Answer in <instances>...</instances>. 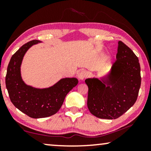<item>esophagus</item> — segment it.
Listing matches in <instances>:
<instances>
[{"instance_id":"34e87169","label":"esophagus","mask_w":151,"mask_h":151,"mask_svg":"<svg viewBox=\"0 0 151 151\" xmlns=\"http://www.w3.org/2000/svg\"><path fill=\"white\" fill-rule=\"evenodd\" d=\"M86 76H87V72H86V71H84V70H82V71H80L78 74V79L80 80H84L86 78Z\"/></svg>"}]
</instances>
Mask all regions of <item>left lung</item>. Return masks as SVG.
Instances as JSON below:
<instances>
[{
  "label": "left lung",
  "instance_id": "1",
  "mask_svg": "<svg viewBox=\"0 0 151 151\" xmlns=\"http://www.w3.org/2000/svg\"><path fill=\"white\" fill-rule=\"evenodd\" d=\"M87 106L92 115L101 119H117L137 100L141 86L138 58L124 43L119 41L116 60L109 75L88 78Z\"/></svg>",
  "mask_w": 151,
  "mask_h": 151
}]
</instances>
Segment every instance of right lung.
<instances>
[{
	"label": "right lung",
	"mask_w": 151,
	"mask_h": 151,
	"mask_svg": "<svg viewBox=\"0 0 151 151\" xmlns=\"http://www.w3.org/2000/svg\"><path fill=\"white\" fill-rule=\"evenodd\" d=\"M40 42L31 40L22 45L12 55L7 67L5 84L11 102L24 114L32 118L49 117L61 108L68 93L77 85L78 79H61L51 87L36 88L22 81L20 65L27 51L32 45Z\"/></svg>",
	"instance_id": "obj_1"
}]
</instances>
